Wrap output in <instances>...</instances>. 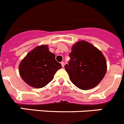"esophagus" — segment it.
Returning <instances> with one entry per match:
<instances>
[{
	"mask_svg": "<svg viewBox=\"0 0 124 124\" xmlns=\"http://www.w3.org/2000/svg\"><path fill=\"white\" fill-rule=\"evenodd\" d=\"M61 66H62V67H63V68L64 67V63L63 62V61H62V62H61Z\"/></svg>",
	"mask_w": 124,
	"mask_h": 124,
	"instance_id": "34e87169",
	"label": "esophagus"
}]
</instances>
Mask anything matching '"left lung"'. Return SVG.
<instances>
[{
    "mask_svg": "<svg viewBox=\"0 0 124 124\" xmlns=\"http://www.w3.org/2000/svg\"><path fill=\"white\" fill-rule=\"evenodd\" d=\"M68 64L64 66L71 81L82 90L96 87L104 77L107 62L102 53L84 40L76 42L71 47Z\"/></svg>",
    "mask_w": 124,
    "mask_h": 124,
    "instance_id": "obj_1",
    "label": "left lung"
}]
</instances>
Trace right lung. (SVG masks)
Listing matches in <instances>:
<instances>
[{"label":"right lung","instance_id":"obj_1","mask_svg":"<svg viewBox=\"0 0 124 124\" xmlns=\"http://www.w3.org/2000/svg\"><path fill=\"white\" fill-rule=\"evenodd\" d=\"M60 63L55 54L49 51L48 46H38L30 51L19 64L20 76L28 85L35 88L45 87L51 81Z\"/></svg>","mask_w":124,"mask_h":124}]
</instances>
